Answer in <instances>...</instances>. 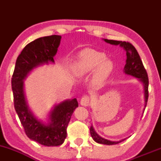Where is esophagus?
<instances>
[{
    "label": "esophagus",
    "instance_id": "1",
    "mask_svg": "<svg viewBox=\"0 0 161 161\" xmlns=\"http://www.w3.org/2000/svg\"><path fill=\"white\" fill-rule=\"evenodd\" d=\"M90 103V97L88 95H84L80 101V104L82 106L87 107Z\"/></svg>",
    "mask_w": 161,
    "mask_h": 161
}]
</instances>
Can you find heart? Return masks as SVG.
Returning <instances> with one entry per match:
<instances>
[{
	"label": "heart",
	"instance_id": "b5f03b06",
	"mask_svg": "<svg viewBox=\"0 0 161 161\" xmlns=\"http://www.w3.org/2000/svg\"><path fill=\"white\" fill-rule=\"evenodd\" d=\"M113 63L106 60L104 53L93 49H86L81 51L73 64V70L79 76H83L92 73L94 70V79L96 83H101L111 73Z\"/></svg>",
	"mask_w": 161,
	"mask_h": 161
}]
</instances>
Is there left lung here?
I'll return each mask as SVG.
<instances>
[{
	"instance_id": "obj_1",
	"label": "left lung",
	"mask_w": 161,
	"mask_h": 161,
	"mask_svg": "<svg viewBox=\"0 0 161 161\" xmlns=\"http://www.w3.org/2000/svg\"><path fill=\"white\" fill-rule=\"evenodd\" d=\"M104 40V42L110 44V45H119L125 51V52H126V60H125V65L124 66V69H123V71H124L125 74L132 75L136 78H138L143 83L144 90H145V107H146L147 99H148V77H147V72H146V69L144 67L141 58H140L139 54H138V51H136V47L129 42L108 39ZM90 133H91V136L94 141L99 144H104V145H116V144L119 143V142H123L124 140L123 139L121 141L113 142L105 139V138L101 137L99 135H97L92 125L90 127Z\"/></svg>"
}]
</instances>
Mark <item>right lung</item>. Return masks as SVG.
Returning <instances> with one entry per match:
<instances>
[{
    "mask_svg": "<svg viewBox=\"0 0 161 161\" xmlns=\"http://www.w3.org/2000/svg\"><path fill=\"white\" fill-rule=\"evenodd\" d=\"M61 36H53L37 38L24 47L16 61L11 84L14 108L30 139L45 146H58L66 138V128L75 109L79 106L76 98L66 100L55 105L49 114V123L38 120L28 107L24 92V82L27 75L37 66L54 63Z\"/></svg>",
    "mask_w": 161,
    "mask_h": 161,
    "instance_id": "add662e5",
    "label": "right lung"
}]
</instances>
